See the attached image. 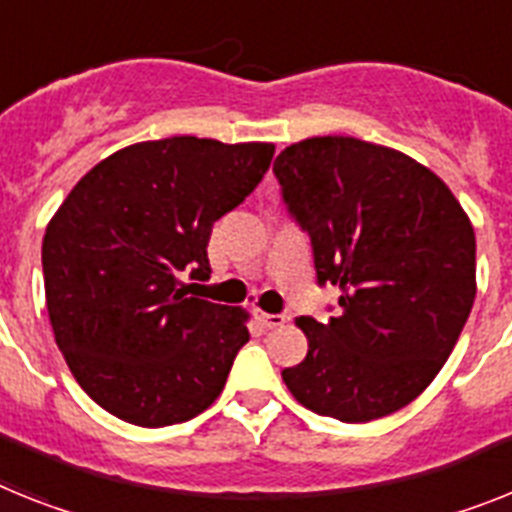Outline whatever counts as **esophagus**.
Listing matches in <instances>:
<instances>
[{
	"label": "esophagus",
	"instance_id": "esophagus-1",
	"mask_svg": "<svg viewBox=\"0 0 512 512\" xmlns=\"http://www.w3.org/2000/svg\"><path fill=\"white\" fill-rule=\"evenodd\" d=\"M257 320H260V325H263V328H268V330L281 328L283 322H286L281 315H268V312H260V315H257Z\"/></svg>",
	"mask_w": 512,
	"mask_h": 512
}]
</instances>
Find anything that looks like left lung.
<instances>
[{"label":"left lung","instance_id":"left-lung-1","mask_svg":"<svg viewBox=\"0 0 512 512\" xmlns=\"http://www.w3.org/2000/svg\"><path fill=\"white\" fill-rule=\"evenodd\" d=\"M312 236L317 281L341 315L299 317L302 364L281 377L304 409L364 424L403 409L437 377L476 296V236L424 163L359 137H307L273 163Z\"/></svg>","mask_w":512,"mask_h":512}]
</instances>
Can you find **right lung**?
<instances>
[{
    "label": "right lung",
    "instance_id": "1",
    "mask_svg": "<svg viewBox=\"0 0 512 512\" xmlns=\"http://www.w3.org/2000/svg\"><path fill=\"white\" fill-rule=\"evenodd\" d=\"M273 143L176 135L96 163L46 226V309L77 385L122 422L166 427L221 395L249 312L187 296L213 223L255 190Z\"/></svg>",
    "mask_w": 512,
    "mask_h": 512
}]
</instances>
